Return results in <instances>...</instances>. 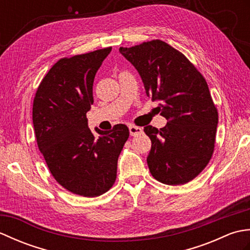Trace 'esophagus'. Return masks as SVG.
I'll list each match as a JSON object with an SVG mask.
<instances>
[{"label": "esophagus", "mask_w": 250, "mask_h": 250, "mask_svg": "<svg viewBox=\"0 0 250 250\" xmlns=\"http://www.w3.org/2000/svg\"><path fill=\"white\" fill-rule=\"evenodd\" d=\"M129 131H130V134L132 136L143 133V129L142 128H140V126H136V125H129Z\"/></svg>", "instance_id": "esophagus-1"}]
</instances>
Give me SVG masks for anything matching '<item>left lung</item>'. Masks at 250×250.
I'll return each mask as SVG.
<instances>
[{"label":"left lung","mask_w":250,"mask_h":250,"mask_svg":"<svg viewBox=\"0 0 250 250\" xmlns=\"http://www.w3.org/2000/svg\"><path fill=\"white\" fill-rule=\"evenodd\" d=\"M120 54L139 72L147 97L167 120L160 130L146 125L151 141L147 164L166 185H183L203 171L213 156L218 113L208 86L194 65L172 46L151 41Z\"/></svg>","instance_id":"1"}]
</instances>
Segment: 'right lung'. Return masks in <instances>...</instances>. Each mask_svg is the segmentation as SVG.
Returning <instances> with one entry per match:
<instances>
[{"label": "right lung", "mask_w": 250, "mask_h": 250, "mask_svg": "<svg viewBox=\"0 0 250 250\" xmlns=\"http://www.w3.org/2000/svg\"><path fill=\"white\" fill-rule=\"evenodd\" d=\"M111 47L63 58L46 74L33 102L39 149L52 176L71 192L93 198L108 191L117 162L129 137L125 125L113 130L89 129L86 114L93 104L94 76Z\"/></svg>", "instance_id": "right-lung-1"}]
</instances>
